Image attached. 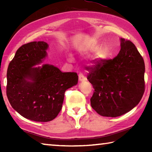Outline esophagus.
I'll list each match as a JSON object with an SVG mask.
<instances>
[{"label":"esophagus","instance_id":"1","mask_svg":"<svg viewBox=\"0 0 152 152\" xmlns=\"http://www.w3.org/2000/svg\"><path fill=\"white\" fill-rule=\"evenodd\" d=\"M78 76H79V80L80 81V82H83V81H85V80H86V77L84 76L83 74H82V73H80L79 74V75H78Z\"/></svg>","mask_w":152,"mask_h":152}]
</instances>
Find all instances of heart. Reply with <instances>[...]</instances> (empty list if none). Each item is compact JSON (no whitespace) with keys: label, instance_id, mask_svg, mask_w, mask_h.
Instances as JSON below:
<instances>
[{"label":"heart","instance_id":"1","mask_svg":"<svg viewBox=\"0 0 152 152\" xmlns=\"http://www.w3.org/2000/svg\"><path fill=\"white\" fill-rule=\"evenodd\" d=\"M70 60H72V58H70Z\"/></svg>","mask_w":152,"mask_h":152}]
</instances>
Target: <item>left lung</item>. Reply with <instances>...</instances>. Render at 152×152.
Wrapping results in <instances>:
<instances>
[{"label": "left lung", "instance_id": "obj_1", "mask_svg": "<svg viewBox=\"0 0 152 152\" xmlns=\"http://www.w3.org/2000/svg\"><path fill=\"white\" fill-rule=\"evenodd\" d=\"M87 79L94 89L91 104L98 114L116 117L137 105L145 91V64L135 45L121 38L116 57L93 61Z\"/></svg>", "mask_w": 152, "mask_h": 152}]
</instances>
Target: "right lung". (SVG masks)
<instances>
[{
    "label": "right lung",
    "instance_id": "1",
    "mask_svg": "<svg viewBox=\"0 0 152 152\" xmlns=\"http://www.w3.org/2000/svg\"><path fill=\"white\" fill-rule=\"evenodd\" d=\"M47 43L33 42L18 49L7 70V96L12 107L26 119L48 122L58 116L64 93L78 83L76 72H62L56 66L43 64Z\"/></svg>",
    "mask_w": 152,
    "mask_h": 152
}]
</instances>
